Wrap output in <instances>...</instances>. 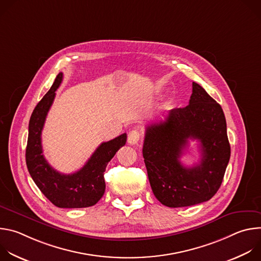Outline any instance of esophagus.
I'll use <instances>...</instances> for the list:
<instances>
[{"mask_svg": "<svg viewBox=\"0 0 261 261\" xmlns=\"http://www.w3.org/2000/svg\"><path fill=\"white\" fill-rule=\"evenodd\" d=\"M140 140V133L137 129H133L128 134V143L131 145H135Z\"/></svg>", "mask_w": 261, "mask_h": 261, "instance_id": "esophagus-1", "label": "esophagus"}]
</instances>
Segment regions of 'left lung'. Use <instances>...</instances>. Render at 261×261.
<instances>
[{"label": "left lung", "mask_w": 261, "mask_h": 261, "mask_svg": "<svg viewBox=\"0 0 261 261\" xmlns=\"http://www.w3.org/2000/svg\"><path fill=\"white\" fill-rule=\"evenodd\" d=\"M189 139L200 141L202 159L193 168L179 161ZM156 198L168 207L195 205L219 190L230 158L223 109L198 84L189 104L168 111L165 121L146 126L142 147Z\"/></svg>", "instance_id": "left-lung-1"}]
</instances>
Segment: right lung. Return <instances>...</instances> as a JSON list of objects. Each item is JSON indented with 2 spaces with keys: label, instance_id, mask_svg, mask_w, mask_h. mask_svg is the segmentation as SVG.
<instances>
[{
  "label": "right lung",
  "instance_id": "add662e5",
  "mask_svg": "<svg viewBox=\"0 0 261 261\" xmlns=\"http://www.w3.org/2000/svg\"><path fill=\"white\" fill-rule=\"evenodd\" d=\"M62 81L63 73L61 72L31 116L25 150L27 167L37 187L56 206L63 208L88 207L96 204L103 196L105 168L116 153L125 145L127 134L124 133L113 140L102 142L79 171L64 174L55 170L42 155L41 132L56 97V91Z\"/></svg>",
  "mask_w": 261,
  "mask_h": 261
}]
</instances>
